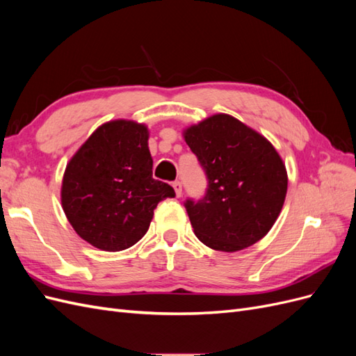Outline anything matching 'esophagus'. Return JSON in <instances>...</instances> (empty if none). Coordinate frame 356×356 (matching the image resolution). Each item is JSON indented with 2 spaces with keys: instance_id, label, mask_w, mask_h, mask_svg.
I'll list each match as a JSON object with an SVG mask.
<instances>
[{
  "instance_id": "esophagus-1",
  "label": "esophagus",
  "mask_w": 356,
  "mask_h": 356,
  "mask_svg": "<svg viewBox=\"0 0 356 356\" xmlns=\"http://www.w3.org/2000/svg\"><path fill=\"white\" fill-rule=\"evenodd\" d=\"M172 187H174V190H175L177 197H181V195H182V186H181V182H179V181H175L174 184H172Z\"/></svg>"
}]
</instances>
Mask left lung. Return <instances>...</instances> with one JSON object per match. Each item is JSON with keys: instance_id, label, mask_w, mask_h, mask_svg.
Instances as JSON below:
<instances>
[{"instance_id": "1", "label": "left lung", "mask_w": 356, "mask_h": 356, "mask_svg": "<svg viewBox=\"0 0 356 356\" xmlns=\"http://www.w3.org/2000/svg\"><path fill=\"white\" fill-rule=\"evenodd\" d=\"M208 188L187 199L197 239L212 250L234 252L263 239L284 207L288 177L275 147L229 114H215L184 131Z\"/></svg>"}]
</instances>
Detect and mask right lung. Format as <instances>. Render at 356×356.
I'll return each mask as SVG.
<instances>
[{
	"label": "right lung",
	"instance_id": "1",
	"mask_svg": "<svg viewBox=\"0 0 356 356\" xmlns=\"http://www.w3.org/2000/svg\"><path fill=\"white\" fill-rule=\"evenodd\" d=\"M166 197H175V191L153 178L147 127L129 120L96 129L67 165L60 191L72 229L111 252L141 239Z\"/></svg>",
	"mask_w": 356,
	"mask_h": 356
}]
</instances>
